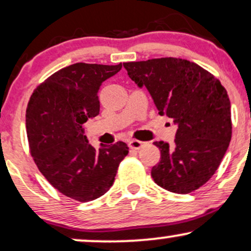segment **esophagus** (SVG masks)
<instances>
[{"mask_svg": "<svg viewBox=\"0 0 251 251\" xmlns=\"http://www.w3.org/2000/svg\"><path fill=\"white\" fill-rule=\"evenodd\" d=\"M144 142H141V141H137V140H132L129 142V148L130 149H135V150H138L141 149L142 147H143Z\"/></svg>", "mask_w": 251, "mask_h": 251, "instance_id": "esophagus-1", "label": "esophagus"}]
</instances>
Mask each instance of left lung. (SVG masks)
Returning <instances> with one entry per match:
<instances>
[{
    "mask_svg": "<svg viewBox=\"0 0 251 251\" xmlns=\"http://www.w3.org/2000/svg\"><path fill=\"white\" fill-rule=\"evenodd\" d=\"M129 78L145 87L160 116L178 126L173 145L159 141L160 162L151 177L160 187L191 193L214 175L231 138L230 101L221 82L196 63L158 58L123 64Z\"/></svg>",
    "mask_w": 251,
    "mask_h": 251,
    "instance_id": "left-lung-1",
    "label": "left lung"
}]
</instances>
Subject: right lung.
Wrapping results in <instances>:
<instances>
[{
    "mask_svg": "<svg viewBox=\"0 0 251 251\" xmlns=\"http://www.w3.org/2000/svg\"><path fill=\"white\" fill-rule=\"evenodd\" d=\"M121 69L122 64L70 65L37 87L27 104V141L37 168L55 190L80 202L109 190L129 152L125 142L95 149L83 129L99 115L102 82Z\"/></svg>",
    "mask_w": 251,
    "mask_h": 251,
    "instance_id": "right-lung-1",
    "label": "right lung"
}]
</instances>
